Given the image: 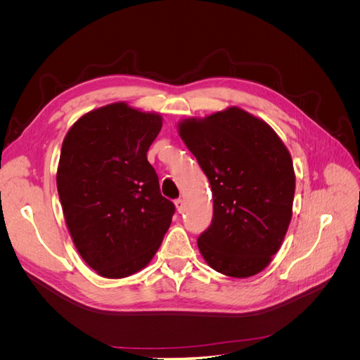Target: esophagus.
<instances>
[{
  "label": "esophagus",
  "instance_id": "34e87169",
  "mask_svg": "<svg viewBox=\"0 0 360 360\" xmlns=\"http://www.w3.org/2000/svg\"><path fill=\"white\" fill-rule=\"evenodd\" d=\"M174 204H176V209H177V212H179V213H181V212H183V209H184V201H183L181 198H179V200H176V202H174Z\"/></svg>",
  "mask_w": 360,
  "mask_h": 360
}]
</instances>
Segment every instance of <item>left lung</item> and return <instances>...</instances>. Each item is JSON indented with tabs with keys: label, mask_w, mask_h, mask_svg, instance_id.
Masks as SVG:
<instances>
[{
	"label": "left lung",
	"mask_w": 360,
	"mask_h": 360,
	"mask_svg": "<svg viewBox=\"0 0 360 360\" xmlns=\"http://www.w3.org/2000/svg\"><path fill=\"white\" fill-rule=\"evenodd\" d=\"M179 135L212 186L213 219L198 237L205 263L233 278L259 274L291 221L296 176L290 151L266 122L237 106L183 120Z\"/></svg>",
	"instance_id": "obj_1"
}]
</instances>
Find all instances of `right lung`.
Instances as JSON below:
<instances>
[{
    "instance_id": "obj_1",
    "label": "right lung",
    "mask_w": 360,
    "mask_h": 360,
    "mask_svg": "<svg viewBox=\"0 0 360 360\" xmlns=\"http://www.w3.org/2000/svg\"><path fill=\"white\" fill-rule=\"evenodd\" d=\"M162 117L117 102L84 114L64 138L57 189L79 255L103 278L144 269L176 212L147 151Z\"/></svg>"
}]
</instances>
